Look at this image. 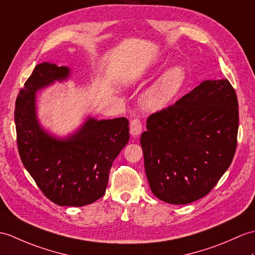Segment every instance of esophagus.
<instances>
[{"mask_svg":"<svg viewBox=\"0 0 255 255\" xmlns=\"http://www.w3.org/2000/svg\"><path fill=\"white\" fill-rule=\"evenodd\" d=\"M142 131V123L140 122V120L138 118H135V120L131 121L130 123V134L132 135V137H137L139 135Z\"/></svg>","mask_w":255,"mask_h":255,"instance_id":"esophagus-1","label":"esophagus"}]
</instances>
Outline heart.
Segmentation results:
<instances>
[{"label": "heart", "instance_id": "heart-1", "mask_svg": "<svg viewBox=\"0 0 255 255\" xmlns=\"http://www.w3.org/2000/svg\"><path fill=\"white\" fill-rule=\"evenodd\" d=\"M187 81L186 69L175 65L165 69L142 94V104L147 110L159 111L166 108L180 91Z\"/></svg>", "mask_w": 255, "mask_h": 255}]
</instances>
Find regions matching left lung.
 Here are the masks:
<instances>
[{
	"label": "left lung",
	"mask_w": 255,
	"mask_h": 255,
	"mask_svg": "<svg viewBox=\"0 0 255 255\" xmlns=\"http://www.w3.org/2000/svg\"><path fill=\"white\" fill-rule=\"evenodd\" d=\"M238 126V100L227 79L205 80L150 115L140 143L153 194L170 204L208 194L232 164Z\"/></svg>",
	"instance_id": "1"
}]
</instances>
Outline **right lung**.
Returning <instances> with one entry per match:
<instances>
[{
	"instance_id": "right-lung-1",
	"label": "right lung",
	"mask_w": 255,
	"mask_h": 255,
	"mask_svg": "<svg viewBox=\"0 0 255 255\" xmlns=\"http://www.w3.org/2000/svg\"><path fill=\"white\" fill-rule=\"evenodd\" d=\"M69 76L66 66H35L16 99L17 145L23 166L47 199L61 206H84L104 195L112 164L128 143L129 122L89 116L66 137L51 134L38 120L37 91Z\"/></svg>"
}]
</instances>
